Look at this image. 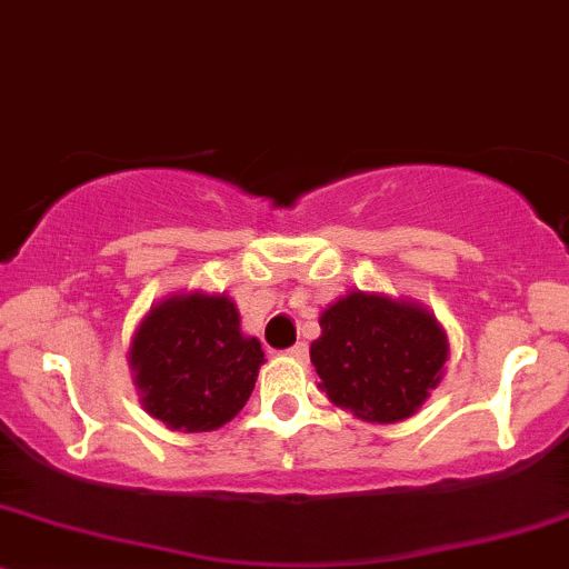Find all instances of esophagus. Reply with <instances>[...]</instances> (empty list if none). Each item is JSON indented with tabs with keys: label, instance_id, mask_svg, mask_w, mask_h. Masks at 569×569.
Masks as SVG:
<instances>
[{
	"label": "esophagus",
	"instance_id": "esophagus-1",
	"mask_svg": "<svg viewBox=\"0 0 569 569\" xmlns=\"http://www.w3.org/2000/svg\"><path fill=\"white\" fill-rule=\"evenodd\" d=\"M287 356H290V359H296V361H307L309 348L303 342H298V345H292L290 350H287Z\"/></svg>",
	"mask_w": 569,
	"mask_h": 569
}]
</instances>
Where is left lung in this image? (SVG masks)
Segmentation results:
<instances>
[{
    "mask_svg": "<svg viewBox=\"0 0 569 569\" xmlns=\"http://www.w3.org/2000/svg\"><path fill=\"white\" fill-rule=\"evenodd\" d=\"M309 359L333 406L356 419L395 425L419 411L443 380L449 339L419 301L350 290L320 312Z\"/></svg>",
    "mask_w": 569,
    "mask_h": 569,
    "instance_id": "left-lung-1",
    "label": "left lung"
}]
</instances>
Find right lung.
Returning <instances> with one entry per match:
<instances>
[{
  "label": "right lung",
  "instance_id": "obj_1",
  "mask_svg": "<svg viewBox=\"0 0 569 569\" xmlns=\"http://www.w3.org/2000/svg\"><path fill=\"white\" fill-rule=\"evenodd\" d=\"M260 339L241 331L227 292H174L139 320L128 348L139 402L169 430L208 432L236 419L254 389Z\"/></svg>",
  "mask_w": 569,
  "mask_h": 569
}]
</instances>
